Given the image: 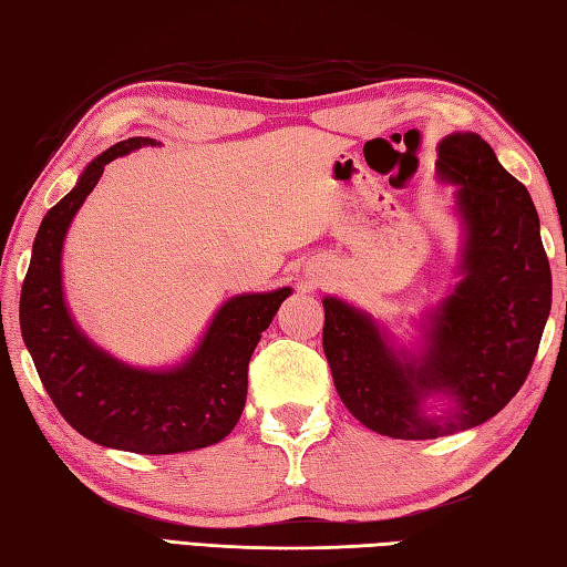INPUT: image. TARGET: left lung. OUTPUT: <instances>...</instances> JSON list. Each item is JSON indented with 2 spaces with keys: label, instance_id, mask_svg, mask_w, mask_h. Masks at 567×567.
<instances>
[{
  "label": "left lung",
  "instance_id": "1",
  "mask_svg": "<svg viewBox=\"0 0 567 567\" xmlns=\"http://www.w3.org/2000/svg\"><path fill=\"white\" fill-rule=\"evenodd\" d=\"M437 176L455 183L462 254L450 296L421 322L419 352L396 348L364 310L326 296L322 350L344 406L369 431L429 441L489 421L524 386L550 313L538 213L480 134L437 144ZM443 393L454 406L424 413Z\"/></svg>",
  "mask_w": 567,
  "mask_h": 567
}]
</instances>
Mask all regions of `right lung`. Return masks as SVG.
Here are the masks:
<instances>
[{"instance_id":"1","label":"right lung","mask_w":567,"mask_h":567,"mask_svg":"<svg viewBox=\"0 0 567 567\" xmlns=\"http://www.w3.org/2000/svg\"><path fill=\"white\" fill-rule=\"evenodd\" d=\"M142 146L156 142L132 136L110 146L45 213L21 286L19 322L43 389L80 435L126 453L171 455L215 445L235 429L251 352L291 288L225 300L198 348L171 369L124 364L87 340L63 298L65 233L110 161Z\"/></svg>"}]
</instances>
